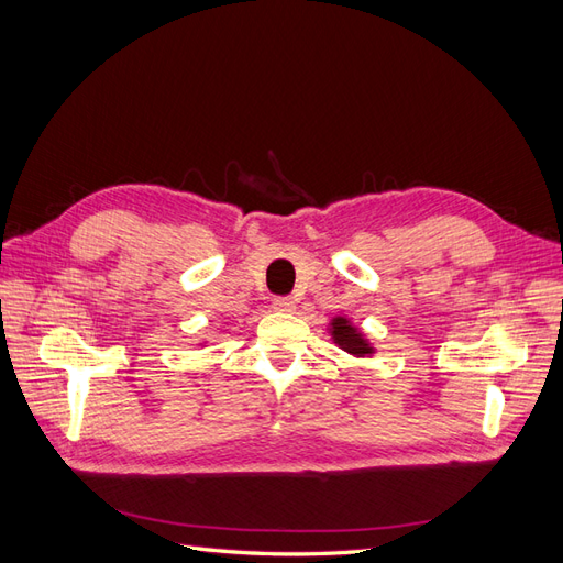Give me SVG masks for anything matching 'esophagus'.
I'll return each instance as SVG.
<instances>
[{
    "label": "esophagus",
    "mask_w": 563,
    "mask_h": 563,
    "mask_svg": "<svg viewBox=\"0 0 563 563\" xmlns=\"http://www.w3.org/2000/svg\"><path fill=\"white\" fill-rule=\"evenodd\" d=\"M272 310L275 312H294L296 305L291 298H275L272 300Z\"/></svg>",
    "instance_id": "esophagus-1"
}]
</instances>
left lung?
<instances>
[{
  "label": "left lung",
  "mask_w": 563,
  "mask_h": 563,
  "mask_svg": "<svg viewBox=\"0 0 563 563\" xmlns=\"http://www.w3.org/2000/svg\"><path fill=\"white\" fill-rule=\"evenodd\" d=\"M331 335L335 340V345L340 350H345L347 354H354V356L373 354V347L368 345V340L360 331H356L345 317H335L331 321Z\"/></svg>",
  "instance_id": "8db88e82"
}]
</instances>
